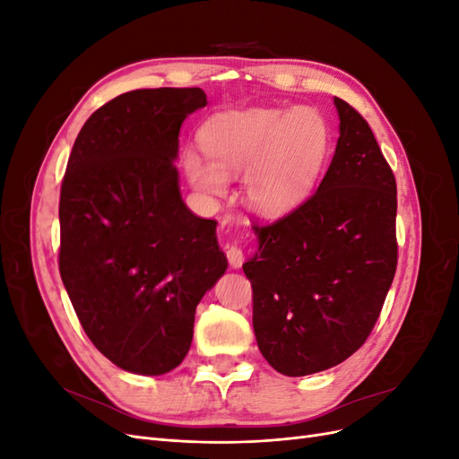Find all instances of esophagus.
<instances>
[{
    "instance_id": "1",
    "label": "esophagus",
    "mask_w": 459,
    "mask_h": 459,
    "mask_svg": "<svg viewBox=\"0 0 459 459\" xmlns=\"http://www.w3.org/2000/svg\"><path fill=\"white\" fill-rule=\"evenodd\" d=\"M226 256L230 260V266L231 268H241L243 262H245V255H243V248L238 245H230L226 248Z\"/></svg>"
}]
</instances>
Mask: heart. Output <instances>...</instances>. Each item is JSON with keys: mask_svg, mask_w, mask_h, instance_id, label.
Instances as JSON below:
<instances>
[{"mask_svg": "<svg viewBox=\"0 0 459 459\" xmlns=\"http://www.w3.org/2000/svg\"><path fill=\"white\" fill-rule=\"evenodd\" d=\"M201 143L208 160L184 151L191 186L221 195L228 178L245 170L243 197L264 216L293 211L310 195L331 149V130L314 108H264L216 115L204 124Z\"/></svg>", "mask_w": 459, "mask_h": 459, "instance_id": "b5f03b06", "label": "heart"}]
</instances>
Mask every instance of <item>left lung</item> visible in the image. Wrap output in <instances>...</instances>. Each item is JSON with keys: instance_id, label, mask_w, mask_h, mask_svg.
<instances>
[{"instance_id": "obj_1", "label": "left lung", "mask_w": 459, "mask_h": 459, "mask_svg": "<svg viewBox=\"0 0 459 459\" xmlns=\"http://www.w3.org/2000/svg\"><path fill=\"white\" fill-rule=\"evenodd\" d=\"M339 140L310 199L256 226L243 264L253 327L268 364L302 377L344 362L366 342L394 280L396 179L364 117L335 97Z\"/></svg>"}]
</instances>
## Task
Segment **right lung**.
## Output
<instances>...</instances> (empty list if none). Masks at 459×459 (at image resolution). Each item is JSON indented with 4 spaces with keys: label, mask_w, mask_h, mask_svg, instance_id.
Listing matches in <instances>:
<instances>
[{
    "label": "right lung",
    "mask_w": 459,
    "mask_h": 459,
    "mask_svg": "<svg viewBox=\"0 0 459 459\" xmlns=\"http://www.w3.org/2000/svg\"><path fill=\"white\" fill-rule=\"evenodd\" d=\"M201 88L134 90L82 126L61 186L59 272L95 349L124 371L182 364L195 308L228 268L216 220L179 193V128Z\"/></svg>",
    "instance_id": "1"
}]
</instances>
